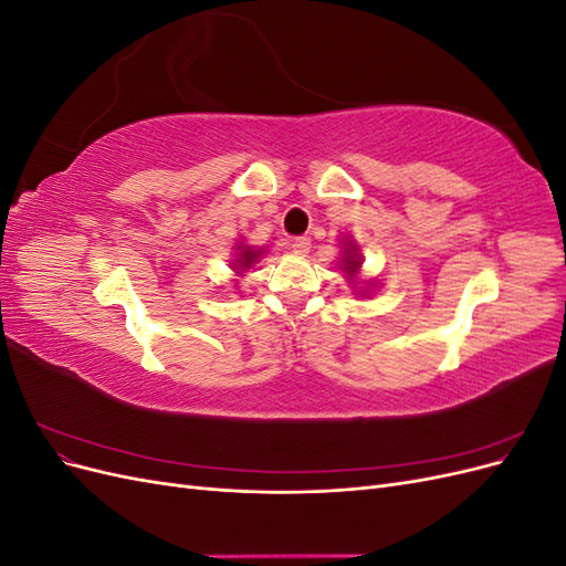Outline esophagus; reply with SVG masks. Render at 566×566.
Wrapping results in <instances>:
<instances>
[{"label": "esophagus", "mask_w": 566, "mask_h": 566, "mask_svg": "<svg viewBox=\"0 0 566 566\" xmlns=\"http://www.w3.org/2000/svg\"><path fill=\"white\" fill-rule=\"evenodd\" d=\"M290 248H293L295 254H306L312 248V238L310 235H297L293 238V243H290Z\"/></svg>", "instance_id": "esophagus-1"}]
</instances>
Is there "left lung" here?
Here are the masks:
<instances>
[{"label": "left lung", "mask_w": 566, "mask_h": 566, "mask_svg": "<svg viewBox=\"0 0 566 566\" xmlns=\"http://www.w3.org/2000/svg\"><path fill=\"white\" fill-rule=\"evenodd\" d=\"M347 248H349V254L342 262H345V271L347 273H356V269H358V264H361V262H358V256L354 254V245L347 243Z\"/></svg>", "instance_id": "obj_1"}]
</instances>
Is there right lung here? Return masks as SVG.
Masks as SVG:
<instances>
[{
	"instance_id": "right-lung-1",
	"label": "right lung",
	"mask_w": 566,
	"mask_h": 566,
	"mask_svg": "<svg viewBox=\"0 0 566 566\" xmlns=\"http://www.w3.org/2000/svg\"><path fill=\"white\" fill-rule=\"evenodd\" d=\"M256 256H260V252L256 250H252V248H243L241 252H238V269H248V266H252L254 262H256Z\"/></svg>"
}]
</instances>
